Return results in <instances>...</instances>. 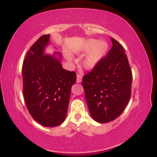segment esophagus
<instances>
[{
    "mask_svg": "<svg viewBox=\"0 0 157 157\" xmlns=\"http://www.w3.org/2000/svg\"><path fill=\"white\" fill-rule=\"evenodd\" d=\"M82 82V76L80 75H77V83H80Z\"/></svg>",
    "mask_w": 157,
    "mask_h": 157,
    "instance_id": "esophagus-1",
    "label": "esophagus"
}]
</instances>
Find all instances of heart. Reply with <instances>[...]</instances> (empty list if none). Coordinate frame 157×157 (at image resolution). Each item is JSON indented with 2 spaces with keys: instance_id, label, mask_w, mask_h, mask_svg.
I'll return each mask as SVG.
<instances>
[{
  "instance_id": "b5f03b06",
  "label": "heart",
  "mask_w": 157,
  "mask_h": 157,
  "mask_svg": "<svg viewBox=\"0 0 157 157\" xmlns=\"http://www.w3.org/2000/svg\"><path fill=\"white\" fill-rule=\"evenodd\" d=\"M108 48L109 46L105 41L91 38L84 41L77 52L78 54L87 53L85 56L82 64L87 69H93L105 57ZM66 57L68 61H71L73 59L70 54H66Z\"/></svg>"
}]
</instances>
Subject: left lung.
<instances>
[{
  "label": "left lung",
  "mask_w": 157,
  "mask_h": 157,
  "mask_svg": "<svg viewBox=\"0 0 157 157\" xmlns=\"http://www.w3.org/2000/svg\"><path fill=\"white\" fill-rule=\"evenodd\" d=\"M112 48L92 71L82 77V86L91 116L106 123L117 118L131 98L132 73L125 49L111 37Z\"/></svg>",
  "instance_id": "1"
}]
</instances>
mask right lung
<instances>
[{
	"mask_svg": "<svg viewBox=\"0 0 157 157\" xmlns=\"http://www.w3.org/2000/svg\"><path fill=\"white\" fill-rule=\"evenodd\" d=\"M49 38L50 35L41 36L27 52L22 68L23 91L34 120L45 127H55L66 119L77 76L63 68L60 52L45 53Z\"/></svg>",
	"mask_w": 157,
	"mask_h": 157,
	"instance_id": "obj_1",
	"label": "right lung"
}]
</instances>
